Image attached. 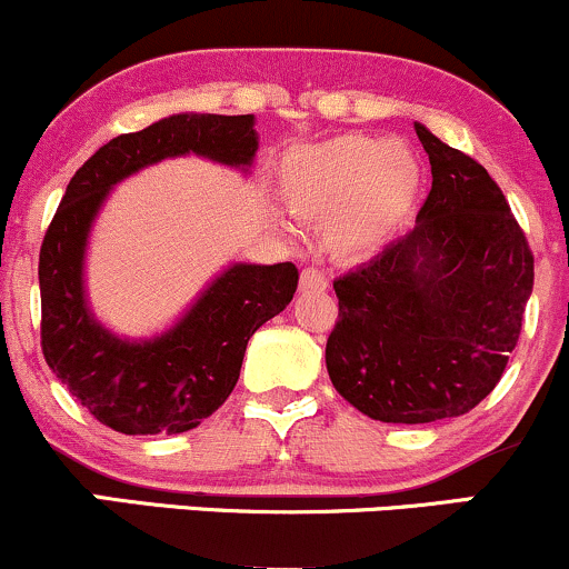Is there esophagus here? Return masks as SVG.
Masks as SVG:
<instances>
[{
    "instance_id": "34e87169",
    "label": "esophagus",
    "mask_w": 569,
    "mask_h": 569,
    "mask_svg": "<svg viewBox=\"0 0 569 569\" xmlns=\"http://www.w3.org/2000/svg\"><path fill=\"white\" fill-rule=\"evenodd\" d=\"M299 289L302 291H316V289H326V276L316 267H305L302 276H299Z\"/></svg>"
}]
</instances>
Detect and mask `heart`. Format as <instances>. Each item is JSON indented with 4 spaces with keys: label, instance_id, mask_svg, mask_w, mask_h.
<instances>
[{
    "label": "heart",
    "instance_id": "heart-1",
    "mask_svg": "<svg viewBox=\"0 0 569 569\" xmlns=\"http://www.w3.org/2000/svg\"><path fill=\"white\" fill-rule=\"evenodd\" d=\"M278 187L293 217L323 221L335 257L358 262L401 230L420 198L422 162L407 141L337 136L286 152Z\"/></svg>",
    "mask_w": 569,
    "mask_h": 569
}]
</instances>
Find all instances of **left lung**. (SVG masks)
Returning a JSON list of instances; mask_svg holds the SVG:
<instances>
[{
	"label": "left lung",
	"instance_id": "obj_1",
	"mask_svg": "<svg viewBox=\"0 0 569 569\" xmlns=\"http://www.w3.org/2000/svg\"><path fill=\"white\" fill-rule=\"evenodd\" d=\"M433 187L415 230L335 280L331 385L380 422L447 420L492 393L516 348L535 259L485 166L415 122Z\"/></svg>",
	"mask_w": 569,
	"mask_h": 569
}]
</instances>
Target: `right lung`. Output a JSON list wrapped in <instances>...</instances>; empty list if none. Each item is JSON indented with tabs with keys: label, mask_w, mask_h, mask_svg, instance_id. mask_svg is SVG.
<instances>
[{
	"label": "right lung",
	"mask_w": 569,
	"mask_h": 569,
	"mask_svg": "<svg viewBox=\"0 0 569 569\" xmlns=\"http://www.w3.org/2000/svg\"><path fill=\"white\" fill-rule=\"evenodd\" d=\"M253 126V114L179 112L117 136L71 176L50 221L39 251L44 361L117 433L198 428L232 393L253 331L293 299L299 272L291 262H232L166 331L130 339L98 321L84 289L90 232L120 181L187 154L251 173L259 149Z\"/></svg>",
	"instance_id": "right-lung-1"
}]
</instances>
